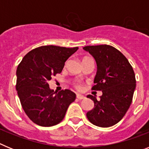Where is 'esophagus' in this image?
Here are the masks:
<instances>
[{
    "mask_svg": "<svg viewBox=\"0 0 149 149\" xmlns=\"http://www.w3.org/2000/svg\"><path fill=\"white\" fill-rule=\"evenodd\" d=\"M77 99H79V100H82V99H84V98H85V97H84V95H82L77 94Z\"/></svg>",
    "mask_w": 149,
    "mask_h": 149,
    "instance_id": "obj_1",
    "label": "esophagus"
}]
</instances>
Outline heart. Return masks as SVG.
<instances>
[{"instance_id": "heart-1", "label": "heart", "mask_w": 149, "mask_h": 149, "mask_svg": "<svg viewBox=\"0 0 149 149\" xmlns=\"http://www.w3.org/2000/svg\"><path fill=\"white\" fill-rule=\"evenodd\" d=\"M85 58H86V57H85ZM73 85L74 86V87H75L77 89H78V90H81V89H82V86H81V84H79L78 82H74Z\"/></svg>"}]
</instances>
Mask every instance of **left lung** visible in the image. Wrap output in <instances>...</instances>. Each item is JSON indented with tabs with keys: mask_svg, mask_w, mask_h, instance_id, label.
<instances>
[{
	"mask_svg": "<svg viewBox=\"0 0 149 149\" xmlns=\"http://www.w3.org/2000/svg\"><path fill=\"white\" fill-rule=\"evenodd\" d=\"M95 60V85L92 90L102 91L100 100L89 95L94 108L87 112L91 123L98 127L113 126L124 117L132 102L136 78L132 66L119 50L108 45L84 47Z\"/></svg>",
	"mask_w": 149,
	"mask_h": 149,
	"instance_id": "8db88e82",
	"label": "left lung"
}]
</instances>
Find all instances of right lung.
I'll use <instances>...</instances> for the list:
<instances>
[{
	"mask_svg": "<svg viewBox=\"0 0 149 149\" xmlns=\"http://www.w3.org/2000/svg\"><path fill=\"white\" fill-rule=\"evenodd\" d=\"M77 49L41 46L28 52L18 65L15 88L18 98L29 119L38 125L51 127L60 123L75 100V93L69 89L54 92L48 82L62 72L65 61Z\"/></svg>",
	"mask_w": 149,
	"mask_h": 149,
	"instance_id": "1",
	"label": "right lung"
}]
</instances>
